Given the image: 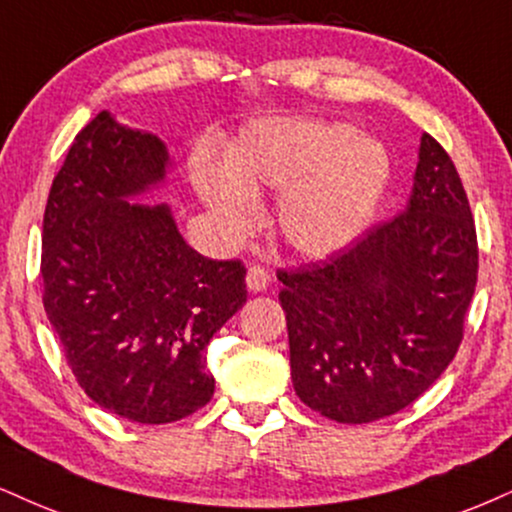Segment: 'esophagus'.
<instances>
[{
  "instance_id": "34e87169",
  "label": "esophagus",
  "mask_w": 512,
  "mask_h": 512,
  "mask_svg": "<svg viewBox=\"0 0 512 512\" xmlns=\"http://www.w3.org/2000/svg\"><path fill=\"white\" fill-rule=\"evenodd\" d=\"M246 287H249V292H266V289L270 287L268 270L251 266L249 273H246Z\"/></svg>"
}]
</instances>
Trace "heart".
Returning <instances> with one entry per match:
<instances>
[{
    "label": "heart",
    "mask_w": 512,
    "mask_h": 512,
    "mask_svg": "<svg viewBox=\"0 0 512 512\" xmlns=\"http://www.w3.org/2000/svg\"><path fill=\"white\" fill-rule=\"evenodd\" d=\"M391 182L380 140L349 123L254 121L227 149L223 170H201L197 189L230 237L258 223L256 199L279 194L275 230L289 251L325 258L351 244Z\"/></svg>",
    "instance_id": "1"
}]
</instances>
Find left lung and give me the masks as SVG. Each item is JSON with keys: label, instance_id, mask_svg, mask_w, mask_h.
<instances>
[{"label": "left lung", "instance_id": "1", "mask_svg": "<svg viewBox=\"0 0 512 512\" xmlns=\"http://www.w3.org/2000/svg\"><path fill=\"white\" fill-rule=\"evenodd\" d=\"M277 277L308 408L361 425L410 406L456 356L477 285L475 220L451 156L425 132L406 211Z\"/></svg>", "mask_w": 512, "mask_h": 512}]
</instances>
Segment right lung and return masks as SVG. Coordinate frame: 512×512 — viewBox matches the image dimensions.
<instances>
[{
	"label": "right lung",
	"instance_id": "add662e5",
	"mask_svg": "<svg viewBox=\"0 0 512 512\" xmlns=\"http://www.w3.org/2000/svg\"><path fill=\"white\" fill-rule=\"evenodd\" d=\"M170 170L161 137L97 113L75 135L42 223L44 311L75 380L142 425L211 401L204 349L246 301L242 261L197 254L168 204L135 201Z\"/></svg>",
	"mask_w": 512,
	"mask_h": 512
}]
</instances>
